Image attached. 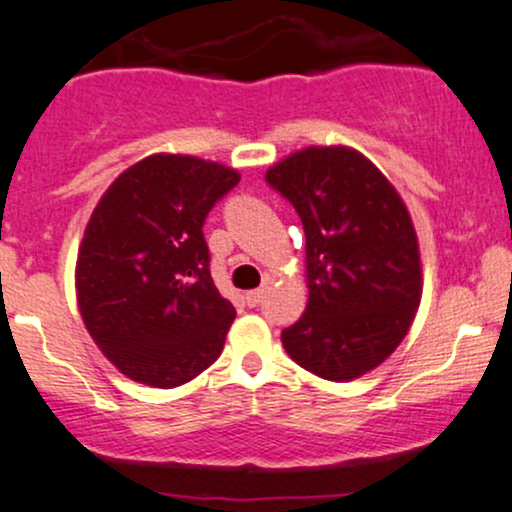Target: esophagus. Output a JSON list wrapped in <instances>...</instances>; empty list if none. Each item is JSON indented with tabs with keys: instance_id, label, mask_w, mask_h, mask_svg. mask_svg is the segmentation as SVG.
Here are the masks:
<instances>
[{
	"instance_id": "34e87169",
	"label": "esophagus",
	"mask_w": 512,
	"mask_h": 512,
	"mask_svg": "<svg viewBox=\"0 0 512 512\" xmlns=\"http://www.w3.org/2000/svg\"><path fill=\"white\" fill-rule=\"evenodd\" d=\"M262 298H264V289H255V291L245 293V303H248L250 308H255V305H260Z\"/></svg>"
}]
</instances>
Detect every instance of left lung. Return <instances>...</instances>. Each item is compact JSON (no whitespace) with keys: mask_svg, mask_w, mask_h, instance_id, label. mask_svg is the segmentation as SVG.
<instances>
[{"mask_svg":"<svg viewBox=\"0 0 512 512\" xmlns=\"http://www.w3.org/2000/svg\"><path fill=\"white\" fill-rule=\"evenodd\" d=\"M264 178L305 231L308 305L281 344L317 378H361L407 337L421 303V252L407 204L351 146H308Z\"/></svg>","mask_w":512,"mask_h":512,"instance_id":"1","label":"left lung"}]
</instances>
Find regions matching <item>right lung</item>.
I'll list each match as a JSON object with an SVG mask.
<instances>
[{
  "instance_id": "add662e5",
  "label": "right lung",
  "mask_w": 512,
  "mask_h": 512,
  "mask_svg": "<svg viewBox=\"0 0 512 512\" xmlns=\"http://www.w3.org/2000/svg\"><path fill=\"white\" fill-rule=\"evenodd\" d=\"M240 173L197 156H146L86 223L76 301L98 349L151 387L190 383L221 356L236 308L209 274L202 226Z\"/></svg>"
}]
</instances>
